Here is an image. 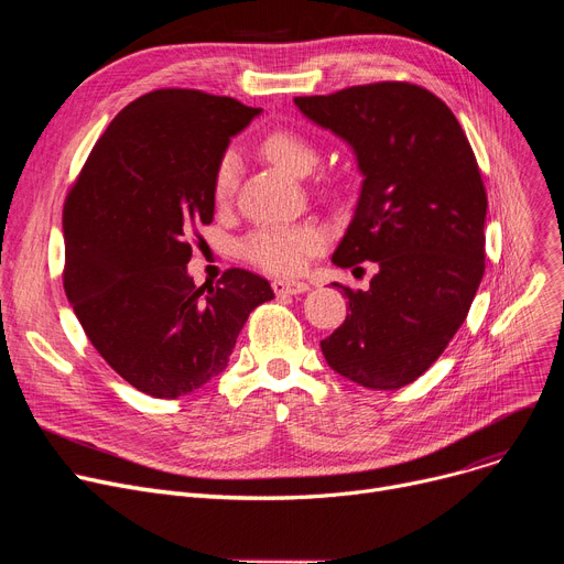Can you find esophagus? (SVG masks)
Wrapping results in <instances>:
<instances>
[{"label": "esophagus", "mask_w": 564, "mask_h": 564, "mask_svg": "<svg viewBox=\"0 0 564 564\" xmlns=\"http://www.w3.org/2000/svg\"><path fill=\"white\" fill-rule=\"evenodd\" d=\"M272 288L276 294H304L308 290V283L304 281H288V279H274Z\"/></svg>", "instance_id": "obj_1"}]
</instances>
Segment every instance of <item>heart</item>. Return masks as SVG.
Segmentation results:
<instances>
[{"label": "heart", "instance_id": "heart-1", "mask_svg": "<svg viewBox=\"0 0 564 564\" xmlns=\"http://www.w3.org/2000/svg\"><path fill=\"white\" fill-rule=\"evenodd\" d=\"M262 155L276 169L288 175L304 177L308 175L319 155L315 143L297 130L276 128L267 132L260 141ZM237 185V158L232 151L224 153L213 173V198L226 203ZM327 237L315 224H294V226H260L245 237L242 256L270 274L290 276L302 272L308 260L322 251Z\"/></svg>", "mask_w": 564, "mask_h": 564}]
</instances>
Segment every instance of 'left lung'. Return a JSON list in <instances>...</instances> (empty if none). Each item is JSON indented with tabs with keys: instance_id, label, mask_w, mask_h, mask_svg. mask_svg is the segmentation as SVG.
Returning a JSON list of instances; mask_svg holds the SVG:
<instances>
[{
	"instance_id": "1",
	"label": "left lung",
	"mask_w": 564,
	"mask_h": 564,
	"mask_svg": "<svg viewBox=\"0 0 564 564\" xmlns=\"http://www.w3.org/2000/svg\"><path fill=\"white\" fill-rule=\"evenodd\" d=\"M294 105L351 145L364 175L334 264L379 267L366 292L334 283L349 313L322 354L359 387L402 389L448 347L485 274L487 192L476 155L448 105L409 82Z\"/></svg>"
}]
</instances>
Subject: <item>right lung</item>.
<instances>
[{"label":"right lung","instance_id":"right-lung-1","mask_svg":"<svg viewBox=\"0 0 564 564\" xmlns=\"http://www.w3.org/2000/svg\"><path fill=\"white\" fill-rule=\"evenodd\" d=\"M260 109L160 88L116 113L64 205L66 297L100 357L145 395L175 400L217 377L249 313L274 300L262 276L187 274L189 237L215 215L213 173Z\"/></svg>","mask_w":564,"mask_h":564}]
</instances>
